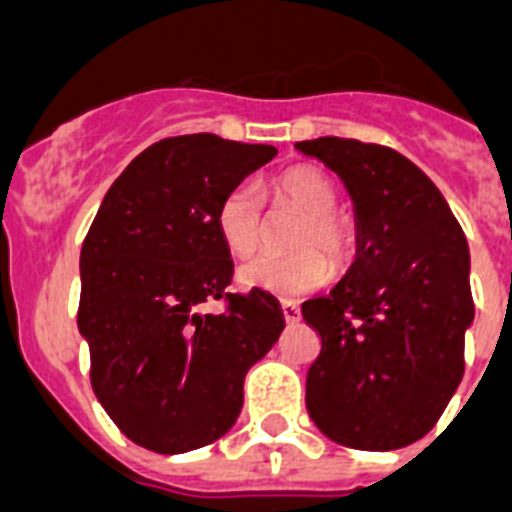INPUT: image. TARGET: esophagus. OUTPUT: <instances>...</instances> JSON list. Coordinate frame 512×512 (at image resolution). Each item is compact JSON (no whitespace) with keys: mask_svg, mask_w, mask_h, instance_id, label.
Returning <instances> with one entry per match:
<instances>
[{"mask_svg":"<svg viewBox=\"0 0 512 512\" xmlns=\"http://www.w3.org/2000/svg\"><path fill=\"white\" fill-rule=\"evenodd\" d=\"M282 316H285L287 324H295L301 319V308L295 306L293 301H282Z\"/></svg>","mask_w":512,"mask_h":512,"instance_id":"1","label":"esophagus"}]
</instances>
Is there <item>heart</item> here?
Wrapping results in <instances>:
<instances>
[{
	"label": "heart",
	"instance_id": "heart-1",
	"mask_svg": "<svg viewBox=\"0 0 512 512\" xmlns=\"http://www.w3.org/2000/svg\"><path fill=\"white\" fill-rule=\"evenodd\" d=\"M274 198L303 211L293 232L290 253H264L240 266L238 280L248 290L295 298L322 287L329 264L342 266L356 251V225L335 209V183L316 167H293L272 183ZM214 227L232 256H251L261 243L264 204L251 180H240L222 193L214 209ZM328 259L324 260L323 256Z\"/></svg>",
	"mask_w": 512,
	"mask_h": 512
}]
</instances>
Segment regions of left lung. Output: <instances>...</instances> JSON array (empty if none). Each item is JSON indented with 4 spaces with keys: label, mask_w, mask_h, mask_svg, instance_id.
I'll return each mask as SVG.
<instances>
[{
    "label": "left lung",
    "mask_w": 512,
    "mask_h": 512,
    "mask_svg": "<svg viewBox=\"0 0 512 512\" xmlns=\"http://www.w3.org/2000/svg\"><path fill=\"white\" fill-rule=\"evenodd\" d=\"M337 172L356 209V261L301 306L322 337L306 408L337 445L398 450L424 437L463 379L474 322L471 256L458 219L411 159L379 143H295Z\"/></svg>",
    "instance_id": "obj_1"
}]
</instances>
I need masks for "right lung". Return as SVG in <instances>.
<instances>
[{
  "label": "right lung",
  "instance_id": "add662e5",
  "mask_svg": "<svg viewBox=\"0 0 512 512\" xmlns=\"http://www.w3.org/2000/svg\"><path fill=\"white\" fill-rule=\"evenodd\" d=\"M277 156L264 143L196 133L135 156L80 248L78 329L91 387L120 432L162 455L204 447L235 424L243 379L285 316L264 290L227 293L232 259L214 227L230 185ZM225 300V315H201Z\"/></svg>",
  "mask_w": 512,
  "mask_h": 512
}]
</instances>
